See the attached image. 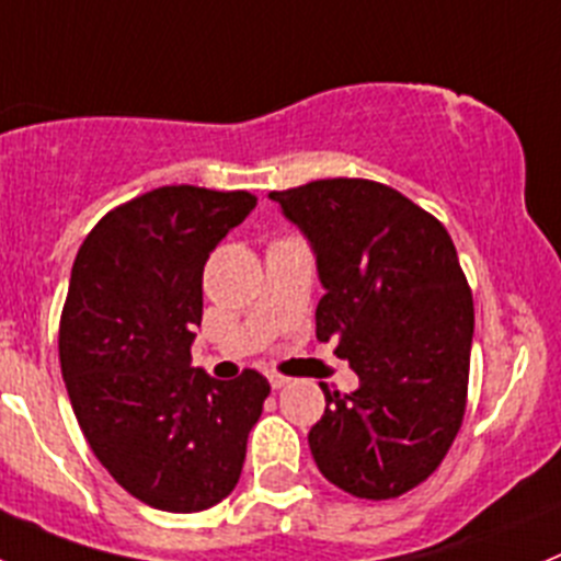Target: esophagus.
<instances>
[{
  "label": "esophagus",
  "instance_id": "1",
  "mask_svg": "<svg viewBox=\"0 0 561 561\" xmlns=\"http://www.w3.org/2000/svg\"><path fill=\"white\" fill-rule=\"evenodd\" d=\"M270 386L275 388V391H280V388H284V386H289V377H284V375H270Z\"/></svg>",
  "mask_w": 561,
  "mask_h": 561
}]
</instances>
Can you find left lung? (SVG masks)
Returning <instances> with one entry per match:
<instances>
[{
	"label": "left lung",
	"mask_w": 561,
	"mask_h": 561,
	"mask_svg": "<svg viewBox=\"0 0 561 561\" xmlns=\"http://www.w3.org/2000/svg\"><path fill=\"white\" fill-rule=\"evenodd\" d=\"M317 259V339L360 386L324 391L308 446L328 482L397 499L449 451L466 413L473 300L446 228L397 190L324 179L270 192Z\"/></svg>",
	"instance_id": "left-lung-1"
}]
</instances>
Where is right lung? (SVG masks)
Masks as SVG:
<instances>
[{"instance_id": "1", "label": "right lung", "mask_w": 561, "mask_h": 561, "mask_svg": "<svg viewBox=\"0 0 561 561\" xmlns=\"http://www.w3.org/2000/svg\"><path fill=\"white\" fill-rule=\"evenodd\" d=\"M255 209L250 192L159 186L79 248L60 322L73 415L117 484L164 512L220 504L239 482L270 382L192 366L211 250Z\"/></svg>"}]
</instances>
